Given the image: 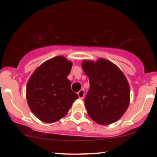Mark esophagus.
<instances>
[{
  "label": "esophagus",
  "instance_id": "obj_1",
  "mask_svg": "<svg viewBox=\"0 0 157 157\" xmlns=\"http://www.w3.org/2000/svg\"><path fill=\"white\" fill-rule=\"evenodd\" d=\"M77 94H78V97L80 99V100H82V99L84 98V96H85V91L83 89H81L80 91H79L78 93H77Z\"/></svg>",
  "mask_w": 157,
  "mask_h": 157
}]
</instances>
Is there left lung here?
Returning a JSON list of instances; mask_svg holds the SVG:
<instances>
[{"instance_id": "left-lung-1", "label": "left lung", "mask_w": 157, "mask_h": 157, "mask_svg": "<svg viewBox=\"0 0 157 157\" xmlns=\"http://www.w3.org/2000/svg\"><path fill=\"white\" fill-rule=\"evenodd\" d=\"M81 66L89 79L84 101L89 116L102 125L117 122L130 103V87L123 72L104 58L84 60Z\"/></svg>"}]
</instances>
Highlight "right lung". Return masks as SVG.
<instances>
[{"mask_svg": "<svg viewBox=\"0 0 157 157\" xmlns=\"http://www.w3.org/2000/svg\"><path fill=\"white\" fill-rule=\"evenodd\" d=\"M72 62L63 56L45 61L32 73L26 85V97L33 114L52 123L64 117L78 95L67 78Z\"/></svg>", "mask_w": 157, "mask_h": 157, "instance_id": "right-lung-1", "label": "right lung"}]
</instances>
